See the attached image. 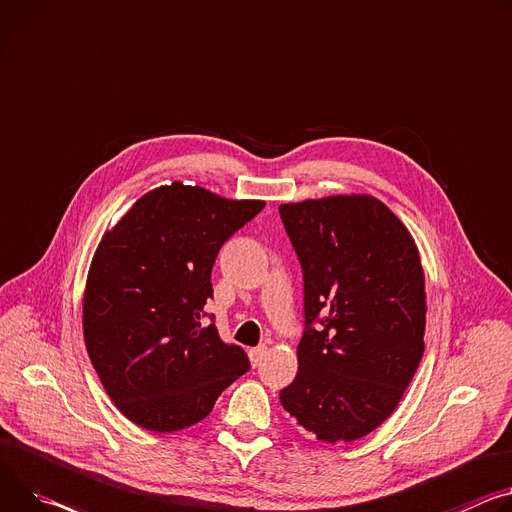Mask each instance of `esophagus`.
<instances>
[{"label":"esophagus","mask_w":512,"mask_h":512,"mask_svg":"<svg viewBox=\"0 0 512 512\" xmlns=\"http://www.w3.org/2000/svg\"><path fill=\"white\" fill-rule=\"evenodd\" d=\"M265 353H267V347H265V345H259V347H253V349H249V357H251V363L257 367V365L263 361Z\"/></svg>","instance_id":"esophagus-1"}]
</instances>
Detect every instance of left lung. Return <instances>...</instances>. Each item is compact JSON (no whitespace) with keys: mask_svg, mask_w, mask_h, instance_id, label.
<instances>
[{"mask_svg":"<svg viewBox=\"0 0 512 512\" xmlns=\"http://www.w3.org/2000/svg\"><path fill=\"white\" fill-rule=\"evenodd\" d=\"M304 273L306 329L282 406L318 441H355L396 410L425 351V271L378 198L282 204Z\"/></svg>","mask_w":512,"mask_h":512,"instance_id":"left-lung-1","label":"left lung"}]
</instances>
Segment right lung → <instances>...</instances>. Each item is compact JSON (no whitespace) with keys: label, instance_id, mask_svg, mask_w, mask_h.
I'll list each match as a JSON object with an SVG mask.
<instances>
[{"label":"right lung","instance_id":"1","mask_svg":"<svg viewBox=\"0 0 512 512\" xmlns=\"http://www.w3.org/2000/svg\"><path fill=\"white\" fill-rule=\"evenodd\" d=\"M263 206L173 181L102 237L83 294V337L102 386L134 425L188 429L249 369L247 353L202 316L220 247Z\"/></svg>","mask_w":512,"mask_h":512}]
</instances>
